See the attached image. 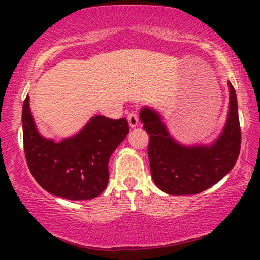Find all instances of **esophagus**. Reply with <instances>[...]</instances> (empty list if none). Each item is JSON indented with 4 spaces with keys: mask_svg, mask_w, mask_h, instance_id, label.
Listing matches in <instances>:
<instances>
[{
    "mask_svg": "<svg viewBox=\"0 0 260 260\" xmlns=\"http://www.w3.org/2000/svg\"><path fill=\"white\" fill-rule=\"evenodd\" d=\"M127 123H129V126L133 129V127H136L138 125V119L136 116H129V118H127Z\"/></svg>",
    "mask_w": 260,
    "mask_h": 260,
    "instance_id": "obj_1",
    "label": "esophagus"
}]
</instances>
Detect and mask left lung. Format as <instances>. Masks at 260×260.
<instances>
[{
  "label": "left lung",
  "mask_w": 260,
  "mask_h": 260,
  "mask_svg": "<svg viewBox=\"0 0 260 260\" xmlns=\"http://www.w3.org/2000/svg\"><path fill=\"white\" fill-rule=\"evenodd\" d=\"M22 130L24 155L37 182L49 194L81 201L97 198L105 190L109 159L126 137L129 125L124 118L95 115L73 136L56 142L38 130L27 95Z\"/></svg>",
  "instance_id": "1"
}]
</instances>
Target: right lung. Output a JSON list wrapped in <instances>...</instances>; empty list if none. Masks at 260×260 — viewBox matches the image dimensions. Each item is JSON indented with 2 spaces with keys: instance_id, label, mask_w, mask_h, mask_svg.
Here are the masks:
<instances>
[{
  "instance_id": "right-lung-1",
  "label": "right lung",
  "mask_w": 260,
  "mask_h": 260,
  "mask_svg": "<svg viewBox=\"0 0 260 260\" xmlns=\"http://www.w3.org/2000/svg\"><path fill=\"white\" fill-rule=\"evenodd\" d=\"M229 84L230 103L225 126L208 144L184 145L174 138L155 109L144 106L140 112L143 129L149 135L148 156L156 186L169 195H194L215 183L236 165L241 133L238 102Z\"/></svg>"
}]
</instances>
